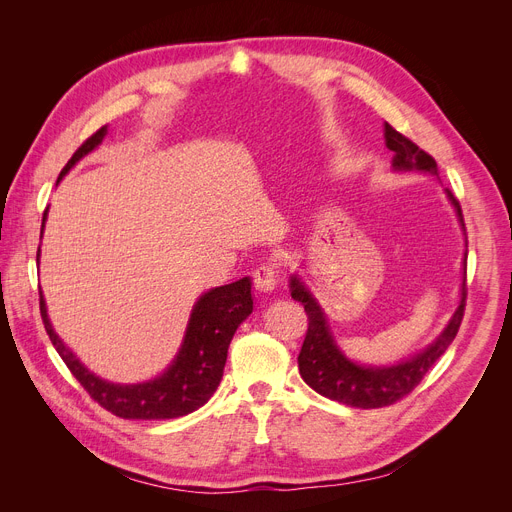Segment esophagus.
<instances>
[{"mask_svg":"<svg viewBox=\"0 0 512 512\" xmlns=\"http://www.w3.org/2000/svg\"><path fill=\"white\" fill-rule=\"evenodd\" d=\"M253 284L259 292H272L278 284V267L276 263H261L253 272Z\"/></svg>","mask_w":512,"mask_h":512,"instance_id":"esophagus-1","label":"esophagus"}]
</instances>
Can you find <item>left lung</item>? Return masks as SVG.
Here are the masks:
<instances>
[{"label": "left lung", "instance_id": "left-lung-1", "mask_svg": "<svg viewBox=\"0 0 512 512\" xmlns=\"http://www.w3.org/2000/svg\"><path fill=\"white\" fill-rule=\"evenodd\" d=\"M386 145L390 151H394L392 166L394 170H421L427 174L438 176L436 159L423 151L419 145H415L405 134H400L396 128H392L386 122ZM446 193L459 213L461 224L465 228L461 203L448 188ZM292 299L305 305L307 313V334L299 353V371L301 378L309 388H313L317 394L326 396L330 400L344 402L348 407L357 409H382L390 407L394 402L409 396L425 378V373L432 369V365L444 355L448 344L454 340L456 332L461 328V321L465 315L467 305V267H465V282L461 290V305L454 311L448 328L442 332V336L427 346L423 353L413 357L411 361L398 363L392 367H359L348 361L334 344V338L330 334L328 321L321 313L315 299L307 292V288L297 280H290Z\"/></svg>", "mask_w": 512, "mask_h": 512}]
</instances>
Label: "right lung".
<instances>
[{
    "label": "right lung",
    "instance_id": "right-lung-1",
    "mask_svg": "<svg viewBox=\"0 0 512 512\" xmlns=\"http://www.w3.org/2000/svg\"><path fill=\"white\" fill-rule=\"evenodd\" d=\"M105 137V126L80 145L74 155L68 159V164L60 172V178L76 164V161L93 151ZM58 178V180H60ZM43 213V224H45ZM43 232V226H41ZM39 259V251H37ZM39 309L43 317L45 332L56 346L58 355L76 378V382L83 386V390L97 402L99 407L110 411L122 419H174L197 411L211 398V394L218 390L224 365L228 359V346L236 332V328L245 321L253 311L251 299V280L242 278L238 282L213 288L205 292L197 301L191 324H188L184 344L176 361L170 369L147 384H134V386H120L110 384L95 378L78 359L62 344V340L53 332L45 301L39 292Z\"/></svg>",
    "mask_w": 512,
    "mask_h": 512
}]
</instances>
